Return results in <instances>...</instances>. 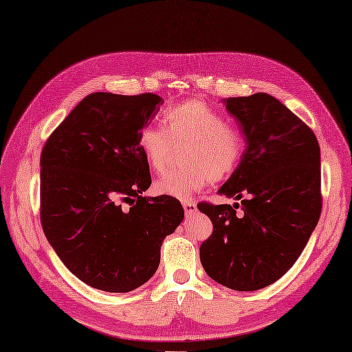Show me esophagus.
<instances>
[{"label":"esophagus","instance_id":"obj_1","mask_svg":"<svg viewBox=\"0 0 352 352\" xmlns=\"http://www.w3.org/2000/svg\"><path fill=\"white\" fill-rule=\"evenodd\" d=\"M183 208H184L186 215H193V214L197 211L196 204H195V202H190V201H184V202H183Z\"/></svg>","mask_w":352,"mask_h":352}]
</instances>
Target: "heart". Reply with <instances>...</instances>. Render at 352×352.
<instances>
[{"mask_svg":"<svg viewBox=\"0 0 352 352\" xmlns=\"http://www.w3.org/2000/svg\"><path fill=\"white\" fill-rule=\"evenodd\" d=\"M165 129L148 124L138 133V147L150 168L162 173L174 147L182 153L183 169L173 170L157 179L160 195L188 199L212 182H223L235 174L244 157L245 141L232 128L228 119L199 99H192L168 108L164 114Z\"/></svg>","mask_w":352,"mask_h":352,"instance_id":"b5f03b06","label":"heart"}]
</instances>
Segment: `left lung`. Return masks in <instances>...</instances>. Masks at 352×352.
I'll return each mask as SVG.
<instances>
[{
  "mask_svg": "<svg viewBox=\"0 0 352 352\" xmlns=\"http://www.w3.org/2000/svg\"><path fill=\"white\" fill-rule=\"evenodd\" d=\"M247 148L219 195L239 204L201 202L212 221L201 263L215 283L254 292L278 281L308 244L321 214V165L317 137L269 94L224 99Z\"/></svg>",
  "mask_w": 352,
  "mask_h": 352,
  "instance_id": "1",
  "label": "left lung"
}]
</instances>
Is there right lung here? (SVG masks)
Returning <instances> with one entry per match:
<instances>
[{
    "mask_svg": "<svg viewBox=\"0 0 352 352\" xmlns=\"http://www.w3.org/2000/svg\"><path fill=\"white\" fill-rule=\"evenodd\" d=\"M162 104L155 94H90L43 147L44 235L69 272L98 290L128 293L147 283L162 242L184 219L175 197L142 196L151 177L138 133Z\"/></svg>",
    "mask_w": 352,
    "mask_h": 352,
    "instance_id": "obj_1",
    "label": "right lung"
}]
</instances>
